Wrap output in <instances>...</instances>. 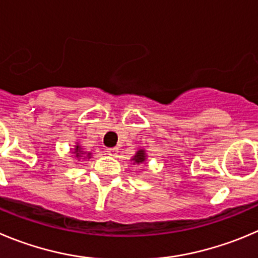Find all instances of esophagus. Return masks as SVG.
I'll return each instance as SVG.
<instances>
[{
	"instance_id": "34e87169",
	"label": "esophagus",
	"mask_w": 258,
	"mask_h": 258,
	"mask_svg": "<svg viewBox=\"0 0 258 258\" xmlns=\"http://www.w3.org/2000/svg\"><path fill=\"white\" fill-rule=\"evenodd\" d=\"M107 153L109 154L110 156H115L118 153V149L117 148H110V149H107Z\"/></svg>"
}]
</instances>
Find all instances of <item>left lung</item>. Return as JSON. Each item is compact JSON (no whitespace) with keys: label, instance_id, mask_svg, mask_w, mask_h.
<instances>
[{"label":"left lung","instance_id":"obj_1","mask_svg":"<svg viewBox=\"0 0 258 258\" xmlns=\"http://www.w3.org/2000/svg\"><path fill=\"white\" fill-rule=\"evenodd\" d=\"M146 160H148V154H146L145 149H139L131 159L134 164H144V163H146Z\"/></svg>","mask_w":258,"mask_h":258}]
</instances>
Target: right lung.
Segmentation results:
<instances>
[{
  "label": "right lung",
  "mask_w": 258,
  "mask_h": 258,
  "mask_svg": "<svg viewBox=\"0 0 258 258\" xmlns=\"http://www.w3.org/2000/svg\"><path fill=\"white\" fill-rule=\"evenodd\" d=\"M71 153L75 154V158L78 159L79 162H80L81 159H83V160H85V159H90L91 158V153L84 151V149L81 148V144L79 143V141L75 144L74 148L71 149Z\"/></svg>",
  "instance_id": "add662e5"
}]
</instances>
